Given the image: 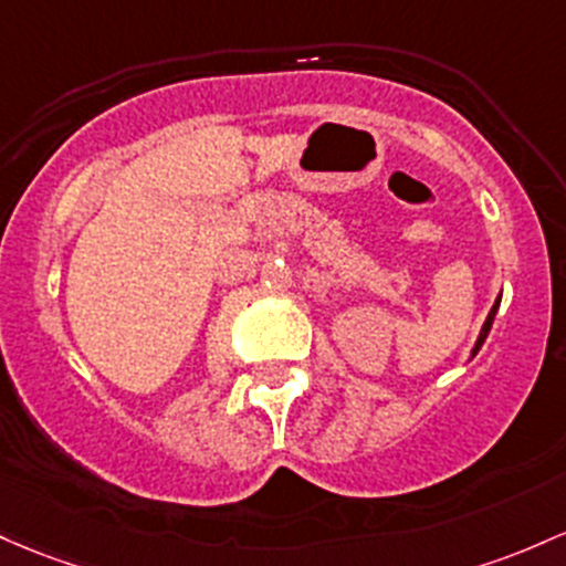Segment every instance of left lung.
Segmentation results:
<instances>
[{
	"label": "left lung",
	"instance_id": "8db88e82",
	"mask_svg": "<svg viewBox=\"0 0 566 566\" xmlns=\"http://www.w3.org/2000/svg\"><path fill=\"white\" fill-rule=\"evenodd\" d=\"M496 308H500V297H496V303H494V306H492V312H489L486 322H483V327H481V335H478V340H475V346H473V357H475V354H478V349H481V346H483V340H486L489 331H492V322H494V314H496Z\"/></svg>",
	"mask_w": 566,
	"mask_h": 566
}]
</instances>
